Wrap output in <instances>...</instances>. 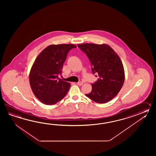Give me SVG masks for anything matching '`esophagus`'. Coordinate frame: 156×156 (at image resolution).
I'll use <instances>...</instances> for the list:
<instances>
[{
    "label": "esophagus",
    "mask_w": 156,
    "mask_h": 156,
    "mask_svg": "<svg viewBox=\"0 0 156 156\" xmlns=\"http://www.w3.org/2000/svg\"><path fill=\"white\" fill-rule=\"evenodd\" d=\"M76 83L78 85H83V82H81V81L78 82V83Z\"/></svg>",
    "instance_id": "34e87169"
}]
</instances>
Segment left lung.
Segmentation results:
<instances>
[{
    "label": "left lung",
    "instance_id": "obj_1",
    "mask_svg": "<svg viewBox=\"0 0 156 156\" xmlns=\"http://www.w3.org/2000/svg\"><path fill=\"white\" fill-rule=\"evenodd\" d=\"M77 46L88 57L93 74L98 73L99 77L91 84L92 90L86 96L96 103L109 101L119 92L125 80L124 69L119 56L106 44L83 43Z\"/></svg>",
    "mask_w": 156,
    "mask_h": 156
}]
</instances>
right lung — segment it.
Wrapping results in <instances>:
<instances>
[{
    "instance_id": "right-lung-1",
    "label": "right lung",
    "mask_w": 156,
    "mask_h": 156,
    "mask_svg": "<svg viewBox=\"0 0 156 156\" xmlns=\"http://www.w3.org/2000/svg\"><path fill=\"white\" fill-rule=\"evenodd\" d=\"M73 44H51L39 54L30 71V83L33 94L46 105L56 104L66 96L70 83L58 78Z\"/></svg>"
}]
</instances>
